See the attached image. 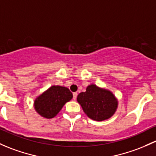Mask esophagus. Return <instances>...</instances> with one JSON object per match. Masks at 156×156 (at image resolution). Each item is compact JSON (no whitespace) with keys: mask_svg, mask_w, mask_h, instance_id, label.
<instances>
[{"mask_svg":"<svg viewBox=\"0 0 156 156\" xmlns=\"http://www.w3.org/2000/svg\"><path fill=\"white\" fill-rule=\"evenodd\" d=\"M77 96H78V93H73V99H76Z\"/></svg>","mask_w":156,"mask_h":156,"instance_id":"1","label":"esophagus"}]
</instances>
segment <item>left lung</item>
Instances as JSON below:
<instances>
[{
	"mask_svg": "<svg viewBox=\"0 0 156 156\" xmlns=\"http://www.w3.org/2000/svg\"><path fill=\"white\" fill-rule=\"evenodd\" d=\"M77 101L85 114L96 121H102L112 117L118 105L117 99L111 91L95 84L89 85L86 92L79 93Z\"/></svg>",
	"mask_w": 156,
	"mask_h": 156,
	"instance_id": "8db88e82",
	"label": "left lung"
}]
</instances>
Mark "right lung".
<instances>
[{
	"label": "right lung",
	"instance_id": "add662e5",
	"mask_svg": "<svg viewBox=\"0 0 156 156\" xmlns=\"http://www.w3.org/2000/svg\"><path fill=\"white\" fill-rule=\"evenodd\" d=\"M72 99L73 93L68 88L52 86L36 99L34 107L39 115L51 119L55 117L66 103Z\"/></svg>",
	"mask_w": 156,
	"mask_h": 156
}]
</instances>
